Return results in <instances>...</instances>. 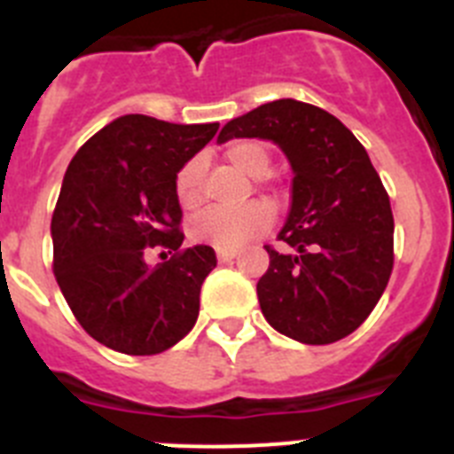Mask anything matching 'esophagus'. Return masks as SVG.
<instances>
[{
  "mask_svg": "<svg viewBox=\"0 0 454 454\" xmlns=\"http://www.w3.org/2000/svg\"><path fill=\"white\" fill-rule=\"evenodd\" d=\"M215 256H218V263H227L231 262L236 256V250H218L215 252Z\"/></svg>",
  "mask_w": 454,
  "mask_h": 454,
  "instance_id": "34e87169",
  "label": "esophagus"
}]
</instances>
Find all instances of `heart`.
<instances>
[{
  "label": "heart",
  "instance_id": "b5f03b06",
  "mask_svg": "<svg viewBox=\"0 0 454 454\" xmlns=\"http://www.w3.org/2000/svg\"><path fill=\"white\" fill-rule=\"evenodd\" d=\"M224 159L246 177H263L270 168V152L259 140H236L227 147ZM202 159L195 156L184 163L175 179V192L184 208H195L202 202ZM275 214L270 204L250 202L239 208H207L191 220L188 234L192 240L218 250H239L250 240L270 230Z\"/></svg>",
  "mask_w": 454,
  "mask_h": 454
}]
</instances>
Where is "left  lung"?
Returning <instances> with one entry per match:
<instances>
[{"label":"left lung","instance_id":"1","mask_svg":"<svg viewBox=\"0 0 454 454\" xmlns=\"http://www.w3.org/2000/svg\"><path fill=\"white\" fill-rule=\"evenodd\" d=\"M272 140L293 170L291 211L266 246L256 284L268 323L307 346H327L359 327L393 270V214L382 179L346 124L314 104L275 99L230 120L218 143Z\"/></svg>","mask_w":454,"mask_h":454}]
</instances>
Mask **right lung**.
<instances>
[{
	"instance_id": "right-lung-1",
	"label": "right lung",
	"mask_w": 454,
	"mask_h": 454,
	"mask_svg": "<svg viewBox=\"0 0 454 454\" xmlns=\"http://www.w3.org/2000/svg\"><path fill=\"white\" fill-rule=\"evenodd\" d=\"M129 114L88 138L67 166L51 215L54 275L83 330L124 355H159L192 330L208 246L182 250L175 179L218 131ZM150 247L176 254L154 269Z\"/></svg>"
}]
</instances>
